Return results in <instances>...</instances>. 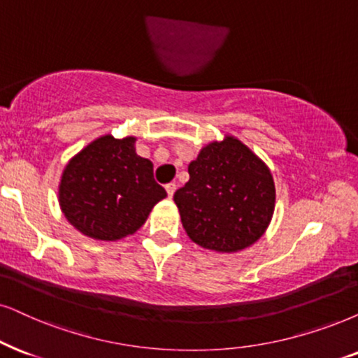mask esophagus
<instances>
[{"mask_svg": "<svg viewBox=\"0 0 358 358\" xmlns=\"http://www.w3.org/2000/svg\"><path fill=\"white\" fill-rule=\"evenodd\" d=\"M165 189H166V193H169V196L171 198V196H173L175 189H176V185H175V183H169V185H166V187H165Z\"/></svg>", "mask_w": 358, "mask_h": 358, "instance_id": "esophagus-1", "label": "esophagus"}]
</instances>
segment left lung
Returning a JSON list of instances; mask_svg holds the SVG:
<instances>
[{
  "label": "left lung",
  "mask_w": 358,
  "mask_h": 358,
  "mask_svg": "<svg viewBox=\"0 0 358 358\" xmlns=\"http://www.w3.org/2000/svg\"><path fill=\"white\" fill-rule=\"evenodd\" d=\"M173 200L187 234L206 250L233 252L257 241L274 211L268 166L233 137L213 142L188 166Z\"/></svg>",
  "instance_id": "obj_1"
}]
</instances>
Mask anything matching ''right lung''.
I'll return each mask as SVG.
<instances>
[{
  "instance_id": "obj_1",
  "label": "right lung",
  "mask_w": 358,
  "mask_h": 358,
  "mask_svg": "<svg viewBox=\"0 0 358 358\" xmlns=\"http://www.w3.org/2000/svg\"><path fill=\"white\" fill-rule=\"evenodd\" d=\"M135 138L110 135L94 140L67 164L59 205L85 236L115 241L134 234L166 192L153 178V165L138 157Z\"/></svg>"
}]
</instances>
